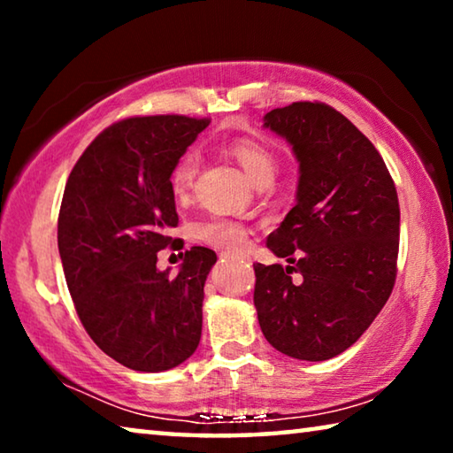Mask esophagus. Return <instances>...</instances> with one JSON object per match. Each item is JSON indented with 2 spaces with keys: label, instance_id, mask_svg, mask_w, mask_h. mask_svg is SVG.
Segmentation results:
<instances>
[{
  "label": "esophagus",
  "instance_id": "1",
  "mask_svg": "<svg viewBox=\"0 0 453 453\" xmlns=\"http://www.w3.org/2000/svg\"><path fill=\"white\" fill-rule=\"evenodd\" d=\"M229 256H232V257H235V259H250L248 256H245V254H229Z\"/></svg>",
  "mask_w": 453,
  "mask_h": 453
}]
</instances>
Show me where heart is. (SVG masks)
I'll return each mask as SVG.
<instances>
[{"label":"heart","mask_w":453,"mask_h":453,"mask_svg":"<svg viewBox=\"0 0 453 453\" xmlns=\"http://www.w3.org/2000/svg\"><path fill=\"white\" fill-rule=\"evenodd\" d=\"M229 153L234 159L242 165L243 173L248 175V180L254 183L256 188L259 186H270L275 178V157L272 151L264 148L257 142L240 140L229 145ZM199 159L196 151H188L186 156L175 164L172 172V189L178 199H186L191 189H194L196 175H197ZM197 240H202L210 245L224 250H242L245 242H248V232L235 221L213 218L210 221H203L196 227Z\"/></svg>","instance_id":"heart-1"}]
</instances>
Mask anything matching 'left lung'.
<instances>
[{
	"mask_svg": "<svg viewBox=\"0 0 453 453\" xmlns=\"http://www.w3.org/2000/svg\"><path fill=\"white\" fill-rule=\"evenodd\" d=\"M264 127L291 145L300 178L296 205L265 243L294 265L254 264L259 327L281 354L324 362L356 343L392 294L395 186L373 143L326 104L278 107ZM294 271L302 282L290 281Z\"/></svg>",
	"mask_w": 453,
	"mask_h": 453,
	"instance_id": "obj_1",
	"label": "left lung"
}]
</instances>
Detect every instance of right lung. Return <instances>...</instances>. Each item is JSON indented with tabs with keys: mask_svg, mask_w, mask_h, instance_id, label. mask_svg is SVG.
<instances>
[{
	"mask_svg": "<svg viewBox=\"0 0 453 453\" xmlns=\"http://www.w3.org/2000/svg\"><path fill=\"white\" fill-rule=\"evenodd\" d=\"M208 119L129 118L99 134L67 178L58 248L75 311L97 348L135 372L180 365L202 337L216 251H186L178 275L157 251L178 226L172 172Z\"/></svg>",
	"mask_w": 453,
	"mask_h": 453,
	"instance_id": "1",
	"label": "right lung"
}]
</instances>
